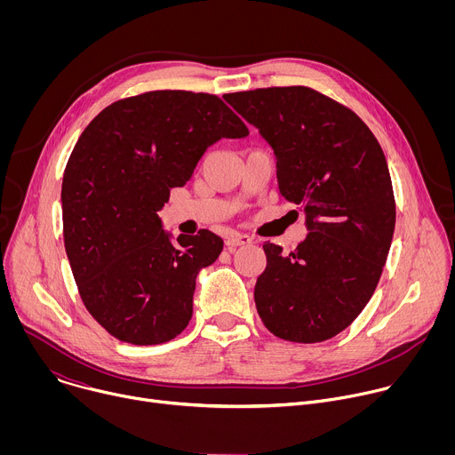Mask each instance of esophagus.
Returning <instances> with one entry per match:
<instances>
[{
	"label": "esophagus",
	"mask_w": 455,
	"mask_h": 455,
	"mask_svg": "<svg viewBox=\"0 0 455 455\" xmlns=\"http://www.w3.org/2000/svg\"><path fill=\"white\" fill-rule=\"evenodd\" d=\"M250 243H251V237L246 235V234L230 232V234L225 237V244L228 246V250H234L235 246H244V244H250Z\"/></svg>",
	"instance_id": "1"
}]
</instances>
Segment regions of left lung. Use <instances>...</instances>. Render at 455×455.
I'll use <instances>...</instances> for the list:
<instances>
[{
	"mask_svg": "<svg viewBox=\"0 0 455 455\" xmlns=\"http://www.w3.org/2000/svg\"><path fill=\"white\" fill-rule=\"evenodd\" d=\"M272 148L279 192L304 212L295 250L265 243L253 299L279 339L328 340L362 313L391 248L396 205L385 155L346 106L311 88L223 97Z\"/></svg>",
	"mask_w": 455,
	"mask_h": 455,
	"instance_id": "1",
	"label": "left lung"
}]
</instances>
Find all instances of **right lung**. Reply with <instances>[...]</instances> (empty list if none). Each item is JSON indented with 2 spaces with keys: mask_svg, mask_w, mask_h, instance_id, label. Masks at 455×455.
I'll use <instances>...</instances> for the list:
<instances>
[{
  "mask_svg": "<svg viewBox=\"0 0 455 455\" xmlns=\"http://www.w3.org/2000/svg\"><path fill=\"white\" fill-rule=\"evenodd\" d=\"M243 120L216 95L149 92L102 109L62 176V227L86 309L115 339L151 346L192 316L198 274L223 239L164 230L158 212L221 139H244Z\"/></svg>",
  "mask_w": 455,
  "mask_h": 455,
  "instance_id": "obj_1",
  "label": "right lung"
}]
</instances>
